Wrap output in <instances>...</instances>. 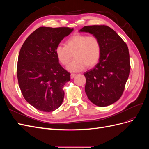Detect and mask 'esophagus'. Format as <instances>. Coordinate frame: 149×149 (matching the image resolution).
Returning a JSON list of instances; mask_svg holds the SVG:
<instances>
[{
	"instance_id": "1",
	"label": "esophagus",
	"mask_w": 149,
	"mask_h": 149,
	"mask_svg": "<svg viewBox=\"0 0 149 149\" xmlns=\"http://www.w3.org/2000/svg\"><path fill=\"white\" fill-rule=\"evenodd\" d=\"M71 79H73L74 78V76H76V74H74V73H71Z\"/></svg>"
}]
</instances>
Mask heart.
<instances>
[{
  "label": "heart",
  "mask_w": 149,
  "mask_h": 149,
  "mask_svg": "<svg viewBox=\"0 0 149 149\" xmlns=\"http://www.w3.org/2000/svg\"><path fill=\"white\" fill-rule=\"evenodd\" d=\"M55 55L60 63L66 65L74 56V60L67 66L69 71L77 72L95 66L100 60L101 45L95 36L77 33L71 36L65 42V47L58 45L55 48Z\"/></svg>",
  "instance_id": "1"
}]
</instances>
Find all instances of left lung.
<instances>
[{
    "mask_svg": "<svg viewBox=\"0 0 149 149\" xmlns=\"http://www.w3.org/2000/svg\"><path fill=\"white\" fill-rule=\"evenodd\" d=\"M79 31L95 36L101 45L99 63L84 73L86 79V94L97 106L112 104L123 94L130 73L127 45L114 30L106 25L85 26Z\"/></svg>",
    "mask_w": 149,
    "mask_h": 149,
    "instance_id": "1",
    "label": "left lung"
}]
</instances>
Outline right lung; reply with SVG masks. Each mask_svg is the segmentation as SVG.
<instances>
[{
    "label": "right lung",
    "mask_w": 149,
    "mask_h": 149,
    "mask_svg": "<svg viewBox=\"0 0 149 149\" xmlns=\"http://www.w3.org/2000/svg\"><path fill=\"white\" fill-rule=\"evenodd\" d=\"M73 29L42 26L26 39L18 58L17 78L25 100L36 109L52 112L63 101L70 74L59 63L55 48Z\"/></svg>",
    "instance_id": "1"
}]
</instances>
